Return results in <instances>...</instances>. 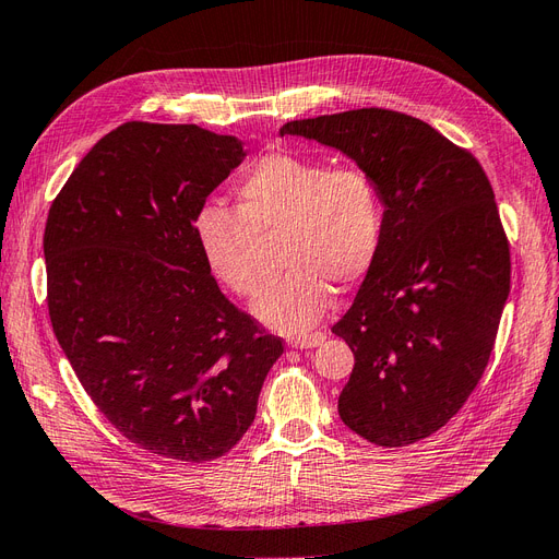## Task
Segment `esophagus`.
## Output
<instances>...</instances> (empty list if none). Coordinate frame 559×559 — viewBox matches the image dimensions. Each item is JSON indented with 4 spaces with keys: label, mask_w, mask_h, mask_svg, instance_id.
Wrapping results in <instances>:
<instances>
[{
    "label": "esophagus",
    "mask_w": 559,
    "mask_h": 559,
    "mask_svg": "<svg viewBox=\"0 0 559 559\" xmlns=\"http://www.w3.org/2000/svg\"><path fill=\"white\" fill-rule=\"evenodd\" d=\"M326 341V333H306V335H294L289 337V345L296 349H310Z\"/></svg>",
    "instance_id": "esophagus-1"
}]
</instances>
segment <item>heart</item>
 I'll return each mask as SVG.
<instances>
[{
    "label": "heart",
    "instance_id": "heart-1",
    "mask_svg": "<svg viewBox=\"0 0 559 559\" xmlns=\"http://www.w3.org/2000/svg\"><path fill=\"white\" fill-rule=\"evenodd\" d=\"M238 210L205 202L193 238L210 273L249 298L259 292L257 238L284 230L282 267L253 302L267 329L300 335L333 306V286L359 284L373 270L384 238L378 183L357 165L273 154L235 186Z\"/></svg>",
    "mask_w": 559,
    "mask_h": 559
}]
</instances>
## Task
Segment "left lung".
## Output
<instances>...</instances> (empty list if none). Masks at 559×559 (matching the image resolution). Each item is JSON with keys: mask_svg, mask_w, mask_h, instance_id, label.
I'll list each match as a JSON object with an SVG mask.
<instances>
[{"mask_svg": "<svg viewBox=\"0 0 559 559\" xmlns=\"http://www.w3.org/2000/svg\"><path fill=\"white\" fill-rule=\"evenodd\" d=\"M280 134L343 151L378 183L380 257L331 329L354 352L337 413L368 443H417L460 413L497 341L511 251L492 186L466 148L401 111L302 118Z\"/></svg>", "mask_w": 559, "mask_h": 559, "instance_id": "obj_1", "label": "left lung"}]
</instances>
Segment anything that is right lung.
Listing matches in <instances>:
<instances>
[{"label": "right lung", "mask_w": 559, "mask_h": 559, "mask_svg": "<svg viewBox=\"0 0 559 559\" xmlns=\"http://www.w3.org/2000/svg\"><path fill=\"white\" fill-rule=\"evenodd\" d=\"M238 138L130 121L99 140L48 210V314L79 382L130 443L212 462L257 417L282 337L202 261L193 216L245 160Z\"/></svg>", "instance_id": "right-lung-1"}]
</instances>
